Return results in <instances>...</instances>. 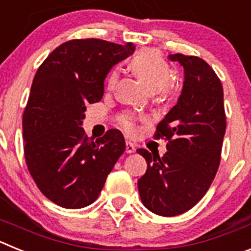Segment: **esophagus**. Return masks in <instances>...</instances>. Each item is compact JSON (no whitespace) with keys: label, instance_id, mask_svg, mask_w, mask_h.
Masks as SVG:
<instances>
[{"label":"esophagus","instance_id":"obj_1","mask_svg":"<svg viewBox=\"0 0 251 251\" xmlns=\"http://www.w3.org/2000/svg\"><path fill=\"white\" fill-rule=\"evenodd\" d=\"M126 152L127 153H134L136 152V145L132 142L127 141L126 142Z\"/></svg>","mask_w":251,"mask_h":251}]
</instances>
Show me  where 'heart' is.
Segmentation results:
<instances>
[{
	"instance_id": "1",
	"label": "heart",
	"mask_w": 251,
	"mask_h": 251,
	"mask_svg": "<svg viewBox=\"0 0 251 251\" xmlns=\"http://www.w3.org/2000/svg\"><path fill=\"white\" fill-rule=\"evenodd\" d=\"M129 68L151 93L166 90L171 80V69L165 59L153 50H143L137 52L129 60ZM118 80V70L114 69L108 76V88L113 89ZM128 129L132 128V122L128 118L122 121Z\"/></svg>"
}]
</instances>
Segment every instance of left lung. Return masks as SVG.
Here are the masks:
<instances>
[{"instance_id":"8db88e82","label":"left lung","mask_w":251,"mask_h":251,"mask_svg":"<svg viewBox=\"0 0 251 251\" xmlns=\"http://www.w3.org/2000/svg\"><path fill=\"white\" fill-rule=\"evenodd\" d=\"M168 59L183 68V86L154 134L167 139V152L159 157L137 151L147 161L138 191L153 214L176 216L194 207L211 186L220 165L226 118L223 85L205 60L182 54Z\"/></svg>"}]
</instances>
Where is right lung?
<instances>
[{"label": "right lung", "instance_id": "right-lung-1", "mask_svg": "<svg viewBox=\"0 0 251 251\" xmlns=\"http://www.w3.org/2000/svg\"><path fill=\"white\" fill-rule=\"evenodd\" d=\"M133 51L132 43L72 40L37 69L22 122L25 158L40 191L61 207L94 202L126 151L118 129L93 141L81 126L86 104L103 98L110 69Z\"/></svg>", "mask_w": 251, "mask_h": 251}]
</instances>
